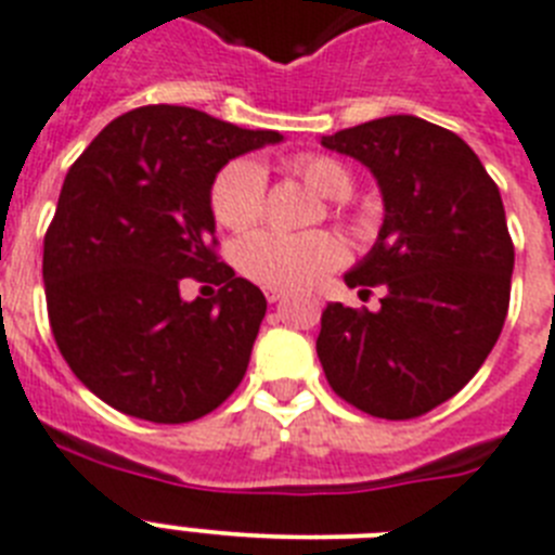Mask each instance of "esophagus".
Instances as JSON below:
<instances>
[{"mask_svg": "<svg viewBox=\"0 0 555 555\" xmlns=\"http://www.w3.org/2000/svg\"><path fill=\"white\" fill-rule=\"evenodd\" d=\"M263 295H267L269 304H281L283 297H286V292H283V288H278V286H267V288H263Z\"/></svg>", "mask_w": 555, "mask_h": 555, "instance_id": "34e87169", "label": "esophagus"}]
</instances>
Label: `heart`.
Masks as SVG:
<instances>
[{"mask_svg": "<svg viewBox=\"0 0 555 555\" xmlns=\"http://www.w3.org/2000/svg\"><path fill=\"white\" fill-rule=\"evenodd\" d=\"M292 169L304 178V184L314 190L320 198L346 201L351 195V172L346 164L328 155H300L292 162ZM267 198V169L251 158H237L218 172L212 184V212L218 223L229 229H244L258 221ZM346 258L340 237L328 232H281V229H258L237 241V269L278 288H300L340 267Z\"/></svg>", "mask_w": 555, "mask_h": 555, "instance_id": "1", "label": "heart"}]
</instances>
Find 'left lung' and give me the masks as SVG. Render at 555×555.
Wrapping results in <instances>:
<instances>
[{
  "label": "left lung",
  "mask_w": 555,
  "mask_h": 555,
  "mask_svg": "<svg viewBox=\"0 0 555 555\" xmlns=\"http://www.w3.org/2000/svg\"><path fill=\"white\" fill-rule=\"evenodd\" d=\"M377 178L383 227L349 288L383 286L377 311L328 304L318 357L354 409L411 420L451 400L496 346L511 304L514 244L499 186L456 132L386 116L323 135Z\"/></svg>",
  "instance_id": "obj_1"
}]
</instances>
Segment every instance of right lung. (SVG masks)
<instances>
[{"label": "right lung", "mask_w": 555, "mask_h": 555, "mask_svg": "<svg viewBox=\"0 0 555 555\" xmlns=\"http://www.w3.org/2000/svg\"><path fill=\"white\" fill-rule=\"evenodd\" d=\"M281 141L150 104L109 121L73 164L41 278L59 351L99 400L178 425L241 386L267 297L215 255L212 184L232 158ZM186 280L219 295L184 301Z\"/></svg>", "instance_id": "obj_1"}]
</instances>
